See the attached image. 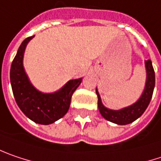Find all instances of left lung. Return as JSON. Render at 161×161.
<instances>
[{"label": "left lung", "instance_id": "left-lung-1", "mask_svg": "<svg viewBox=\"0 0 161 161\" xmlns=\"http://www.w3.org/2000/svg\"><path fill=\"white\" fill-rule=\"evenodd\" d=\"M145 66L147 71V80L144 91L141 97H139V99L128 108L120 110H112V109L107 108L102 104L98 91L97 89H96L98 98L97 106L100 114L102 115L103 118L118 125H127L132 123L133 121H135L136 119L142 116V114L145 112L151 100L153 90L155 87V72L153 69L151 61L150 60L145 61Z\"/></svg>", "mask_w": 161, "mask_h": 161}]
</instances>
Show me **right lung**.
Here are the masks:
<instances>
[{
	"instance_id": "right-lung-1",
	"label": "right lung",
	"mask_w": 161,
	"mask_h": 161,
	"mask_svg": "<svg viewBox=\"0 0 161 161\" xmlns=\"http://www.w3.org/2000/svg\"><path fill=\"white\" fill-rule=\"evenodd\" d=\"M33 37L34 35L26 38L18 49L11 66V85L15 101L24 115L35 123L49 125L67 113L72 96L82 78L68 81L54 93L44 94L36 89L29 80L23 64L25 47Z\"/></svg>"
}]
</instances>
